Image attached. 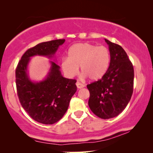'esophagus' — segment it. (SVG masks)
<instances>
[{"label": "esophagus", "instance_id": "obj_1", "mask_svg": "<svg viewBox=\"0 0 153 153\" xmlns=\"http://www.w3.org/2000/svg\"><path fill=\"white\" fill-rule=\"evenodd\" d=\"M76 87L78 88L79 89H81V88H82L85 87V85L82 84V83H81L80 82H76Z\"/></svg>", "mask_w": 153, "mask_h": 153}]
</instances>
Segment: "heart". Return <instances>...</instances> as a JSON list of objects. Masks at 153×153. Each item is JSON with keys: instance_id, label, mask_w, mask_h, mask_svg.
<instances>
[{"instance_id": "obj_1", "label": "heart", "mask_w": 153, "mask_h": 153, "mask_svg": "<svg viewBox=\"0 0 153 153\" xmlns=\"http://www.w3.org/2000/svg\"><path fill=\"white\" fill-rule=\"evenodd\" d=\"M110 53L104 46H96L87 42L72 45L68 51V58L62 60L60 66L65 74L73 77L79 68L90 79L97 81L107 72L110 64Z\"/></svg>"}]
</instances>
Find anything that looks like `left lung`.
Instances as JSON below:
<instances>
[{"instance_id":"8db88e82","label":"left lung","mask_w":153,"mask_h":153,"mask_svg":"<svg viewBox=\"0 0 153 153\" xmlns=\"http://www.w3.org/2000/svg\"><path fill=\"white\" fill-rule=\"evenodd\" d=\"M104 39L110 53L109 67L100 80L87 85V88L91 110L100 118L109 119L118 116L130 101L134 73L125 50L120 45Z\"/></svg>"}]
</instances>
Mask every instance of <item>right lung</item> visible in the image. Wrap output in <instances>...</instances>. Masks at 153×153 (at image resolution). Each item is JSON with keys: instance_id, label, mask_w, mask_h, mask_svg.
<instances>
[{"instance_id": "obj_1", "label": "right lung", "mask_w": 153, "mask_h": 153, "mask_svg": "<svg viewBox=\"0 0 153 153\" xmlns=\"http://www.w3.org/2000/svg\"><path fill=\"white\" fill-rule=\"evenodd\" d=\"M65 39L39 43L25 52L16 69V85L20 103L29 116L37 122L54 124L68 110L72 97L76 91V81L65 78L60 66L49 60L51 67L43 80L33 81L28 75L30 58L35 56L53 58Z\"/></svg>"}]
</instances>
